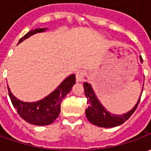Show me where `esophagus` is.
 Returning a JSON list of instances; mask_svg holds the SVG:
<instances>
[{"instance_id": "obj_1", "label": "esophagus", "mask_w": 151, "mask_h": 151, "mask_svg": "<svg viewBox=\"0 0 151 151\" xmlns=\"http://www.w3.org/2000/svg\"><path fill=\"white\" fill-rule=\"evenodd\" d=\"M86 72L84 70H78L76 73V79L78 82H83L85 78Z\"/></svg>"}]
</instances>
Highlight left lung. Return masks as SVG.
Instances as JSON below:
<instances>
[{"instance_id": "1", "label": "left lung", "mask_w": 151, "mask_h": 151, "mask_svg": "<svg viewBox=\"0 0 151 151\" xmlns=\"http://www.w3.org/2000/svg\"><path fill=\"white\" fill-rule=\"evenodd\" d=\"M140 61L142 63L143 61L142 56H140ZM83 87H84L85 95L87 99V104H88V108L86 109V116L91 123L103 128H111L122 124L135 111L141 99V96H140L136 105L133 107V109H131L127 113L123 115H115L107 111L106 108L102 105L97 96L95 95L94 90L92 89L91 85L90 83L84 82Z\"/></svg>"}]
</instances>
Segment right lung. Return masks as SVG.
<instances>
[{
	"label": "right lung",
	"mask_w": 151,
	"mask_h": 151,
	"mask_svg": "<svg viewBox=\"0 0 151 151\" xmlns=\"http://www.w3.org/2000/svg\"><path fill=\"white\" fill-rule=\"evenodd\" d=\"M47 29V28H36L31 30L20 39L18 43L36 33L45 31ZM75 75L71 74L66 78L54 91L37 102L27 103L19 100L12 94L8 86L9 95L18 115L27 123L34 125H48L59 116L62 99L71 91L73 86L75 84Z\"/></svg>",
	"instance_id": "1"
}]
</instances>
